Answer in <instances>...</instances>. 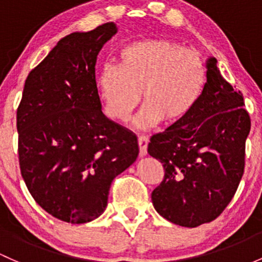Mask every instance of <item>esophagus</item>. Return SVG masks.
Returning <instances> with one entry per match:
<instances>
[{
  "mask_svg": "<svg viewBox=\"0 0 262 262\" xmlns=\"http://www.w3.org/2000/svg\"><path fill=\"white\" fill-rule=\"evenodd\" d=\"M137 142H139V147H140V157L146 156L147 154V143H148V137L142 135V136H139L137 139Z\"/></svg>",
  "mask_w": 262,
  "mask_h": 262,
  "instance_id": "34e87169",
  "label": "esophagus"
}]
</instances>
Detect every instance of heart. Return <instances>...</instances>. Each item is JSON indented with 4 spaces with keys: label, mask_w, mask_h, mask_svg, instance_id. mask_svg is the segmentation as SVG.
Listing matches in <instances>:
<instances>
[{
    "label": "heart",
    "mask_w": 262,
    "mask_h": 262,
    "mask_svg": "<svg viewBox=\"0 0 262 262\" xmlns=\"http://www.w3.org/2000/svg\"><path fill=\"white\" fill-rule=\"evenodd\" d=\"M201 55L166 38L134 41L117 53V64H103L96 77L98 95L111 119L126 121L139 103L137 127L161 120L175 123L193 108L204 90Z\"/></svg>",
    "instance_id": "1"
}]
</instances>
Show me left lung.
Masks as SVG:
<instances>
[{"label":"left lung","mask_w":262,"mask_h":262,"mask_svg":"<svg viewBox=\"0 0 262 262\" xmlns=\"http://www.w3.org/2000/svg\"><path fill=\"white\" fill-rule=\"evenodd\" d=\"M217 60L206 61V83L193 108L151 136L147 152L164 166L152 191L155 210L172 224L196 227L215 220L237 190L251 128L241 91L222 77Z\"/></svg>","instance_id":"8db88e82"}]
</instances>
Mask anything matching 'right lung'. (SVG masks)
I'll return each instance as SVG.
<instances>
[{
  "mask_svg": "<svg viewBox=\"0 0 262 262\" xmlns=\"http://www.w3.org/2000/svg\"><path fill=\"white\" fill-rule=\"evenodd\" d=\"M107 22L61 38L30 72L17 108L21 175L35 201L70 224L97 219L111 182L139 155L136 135L102 114L95 64Z\"/></svg>",
  "mask_w": 262,
  "mask_h": 262,
  "instance_id": "add662e5",
  "label": "right lung"
}]
</instances>
